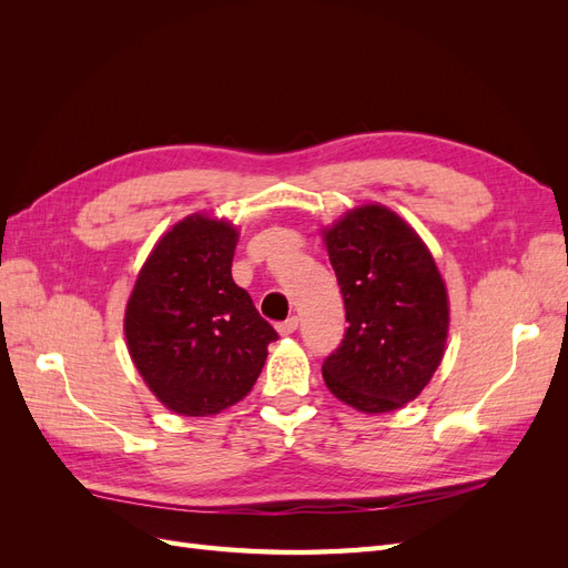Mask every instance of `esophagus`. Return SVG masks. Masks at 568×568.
Instances as JSON below:
<instances>
[{
    "mask_svg": "<svg viewBox=\"0 0 568 568\" xmlns=\"http://www.w3.org/2000/svg\"><path fill=\"white\" fill-rule=\"evenodd\" d=\"M298 329V317L294 315V317H288V320H284V322H280L277 324V332L282 334V336H288V334H294Z\"/></svg>",
    "mask_w": 568,
    "mask_h": 568,
    "instance_id": "obj_1",
    "label": "esophagus"
}]
</instances>
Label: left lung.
Masks as SVG:
<instances>
[{
  "label": "left lung",
  "instance_id": "left-lung-1",
  "mask_svg": "<svg viewBox=\"0 0 568 568\" xmlns=\"http://www.w3.org/2000/svg\"><path fill=\"white\" fill-rule=\"evenodd\" d=\"M348 329L324 359L338 400L382 415L415 400L438 369L448 338V291L417 232L379 203L324 230Z\"/></svg>",
  "mask_w": 568,
  "mask_h": 568
}]
</instances>
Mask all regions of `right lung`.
<instances>
[{"mask_svg": "<svg viewBox=\"0 0 568 568\" xmlns=\"http://www.w3.org/2000/svg\"><path fill=\"white\" fill-rule=\"evenodd\" d=\"M236 239L225 220L184 217L153 246L125 307L134 367L184 417L242 400L280 338L232 280Z\"/></svg>", "mask_w": 568, "mask_h": 568, "instance_id": "obj_1", "label": "right lung"}]
</instances>
